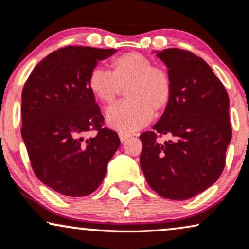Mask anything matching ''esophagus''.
<instances>
[{"instance_id": "obj_1", "label": "esophagus", "mask_w": 249, "mask_h": 249, "mask_svg": "<svg viewBox=\"0 0 249 249\" xmlns=\"http://www.w3.org/2000/svg\"><path fill=\"white\" fill-rule=\"evenodd\" d=\"M119 137H120V141L124 143V142H125L129 137H130V135L125 134V132H119Z\"/></svg>"}]
</instances>
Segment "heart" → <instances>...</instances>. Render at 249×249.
<instances>
[{"label": "heart", "instance_id": "b5f03b06", "mask_svg": "<svg viewBox=\"0 0 249 249\" xmlns=\"http://www.w3.org/2000/svg\"><path fill=\"white\" fill-rule=\"evenodd\" d=\"M87 85L91 95L104 105L114 103L121 88L127 86V101L106 113L109 127L125 134L144 127L153 112H163L174 92L173 77L167 67L153 65L150 58L134 51L112 58L109 71L95 67L89 73Z\"/></svg>", "mask_w": 249, "mask_h": 249}]
</instances>
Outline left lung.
Wrapping results in <instances>:
<instances>
[{
	"label": "left lung",
	"instance_id": "obj_1",
	"mask_svg": "<svg viewBox=\"0 0 249 249\" xmlns=\"http://www.w3.org/2000/svg\"><path fill=\"white\" fill-rule=\"evenodd\" d=\"M172 74L174 92L153 131L141 135V168L153 191L188 200L221 176L232 137L229 96L202 58L188 50L154 51ZM168 134L161 144L156 137Z\"/></svg>",
	"mask_w": 249,
	"mask_h": 249
}]
</instances>
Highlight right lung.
Returning a JSON list of instances; mask_svg holds the SVG:
<instances>
[{"label": "right lung", "mask_w": 249, "mask_h": 249, "mask_svg": "<svg viewBox=\"0 0 249 249\" xmlns=\"http://www.w3.org/2000/svg\"><path fill=\"white\" fill-rule=\"evenodd\" d=\"M115 49L65 47L40 61L21 93V136L35 175L67 196L96 191L120 146L115 131L103 128L101 108L87 80ZM90 130L96 137L85 139Z\"/></svg>", "instance_id": "obj_1"}]
</instances>
